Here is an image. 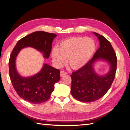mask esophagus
Listing matches in <instances>:
<instances>
[{
	"label": "esophagus",
	"mask_w": 130,
	"mask_h": 130,
	"mask_svg": "<svg viewBox=\"0 0 130 130\" xmlns=\"http://www.w3.org/2000/svg\"><path fill=\"white\" fill-rule=\"evenodd\" d=\"M67 74H68V72H66L64 71H60V76L61 77H63L64 76L67 75Z\"/></svg>",
	"instance_id": "esophagus-1"
}]
</instances>
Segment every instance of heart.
I'll use <instances>...</instances> for the list:
<instances>
[{
	"instance_id": "b5f03b06",
	"label": "heart",
	"mask_w": 130,
	"mask_h": 130,
	"mask_svg": "<svg viewBox=\"0 0 130 130\" xmlns=\"http://www.w3.org/2000/svg\"><path fill=\"white\" fill-rule=\"evenodd\" d=\"M95 43L92 40L84 37H75L61 42L57 48L52 51L54 64L60 66L66 58V63L74 69L82 67L94 53Z\"/></svg>"
}]
</instances>
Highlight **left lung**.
Wrapping results in <instances>:
<instances>
[{"label":"left lung","mask_w":130,"mask_h":130,"mask_svg":"<svg viewBox=\"0 0 130 130\" xmlns=\"http://www.w3.org/2000/svg\"><path fill=\"white\" fill-rule=\"evenodd\" d=\"M93 34L98 37L100 47L90 60L71 75V93L83 102L97 101L104 96L112 86L117 70V58L110 42L98 33ZM98 60L106 61L110 65L109 72L103 76L98 75L93 69L94 62Z\"/></svg>","instance_id":"obj_1"}]
</instances>
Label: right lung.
I'll return each instance as SVG.
<instances>
[{"label": "right lung", "mask_w": 130, "mask_h": 130, "mask_svg": "<svg viewBox=\"0 0 130 130\" xmlns=\"http://www.w3.org/2000/svg\"><path fill=\"white\" fill-rule=\"evenodd\" d=\"M55 37L57 35L53 33L34 32L18 41L11 53L9 62L11 81L17 94L29 102L39 104L50 98L54 90V84L60 80V71L44 64L42 69L36 75L22 77L16 70V57L21 50L30 47L42 53L44 58H48Z\"/></svg>", "instance_id": "add662e5"}]
</instances>
